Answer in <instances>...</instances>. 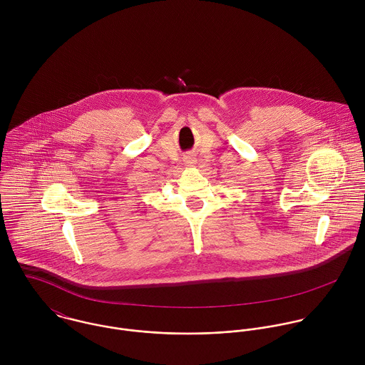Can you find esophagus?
<instances>
[{
    "mask_svg": "<svg viewBox=\"0 0 365 365\" xmlns=\"http://www.w3.org/2000/svg\"><path fill=\"white\" fill-rule=\"evenodd\" d=\"M188 163H190V164H192V163H194V161H192V160H191V161H188Z\"/></svg>",
    "mask_w": 365,
    "mask_h": 365,
    "instance_id": "34e87169",
    "label": "esophagus"
}]
</instances>
